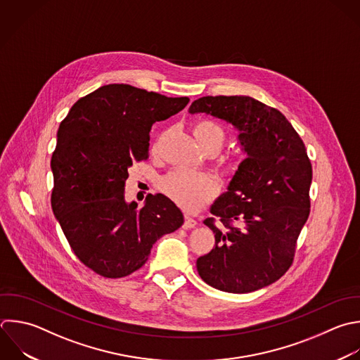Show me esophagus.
Wrapping results in <instances>:
<instances>
[{
    "label": "esophagus",
    "instance_id": "obj_1",
    "mask_svg": "<svg viewBox=\"0 0 360 360\" xmlns=\"http://www.w3.org/2000/svg\"><path fill=\"white\" fill-rule=\"evenodd\" d=\"M195 225H197V221H195L194 218H191L190 215H186V217H184V225H183V226H184L186 229L194 228Z\"/></svg>",
    "mask_w": 360,
    "mask_h": 360
}]
</instances>
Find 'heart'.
I'll return each instance as SVG.
<instances>
[{
  "label": "heart",
  "instance_id": "1",
  "mask_svg": "<svg viewBox=\"0 0 360 360\" xmlns=\"http://www.w3.org/2000/svg\"><path fill=\"white\" fill-rule=\"evenodd\" d=\"M194 136L198 145L207 150H219L225 143V131L214 121H201L194 127ZM243 156H236L225 162L224 173L235 176L243 166ZM160 187L163 193L186 211H195L212 200L218 191L217 181L205 173L187 169H176L166 174Z\"/></svg>",
  "mask_w": 360,
  "mask_h": 360
}]
</instances>
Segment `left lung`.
<instances>
[{"label": "left lung", "instance_id": "left-lung-1", "mask_svg": "<svg viewBox=\"0 0 360 360\" xmlns=\"http://www.w3.org/2000/svg\"><path fill=\"white\" fill-rule=\"evenodd\" d=\"M190 114L232 124L246 153L228 191L211 205L224 228L212 250L197 259L201 278L226 292H250L278 280L291 266L298 235L309 215L312 167L300 135L276 108L248 96L201 97Z\"/></svg>", "mask_w": 360, "mask_h": 360}]
</instances>
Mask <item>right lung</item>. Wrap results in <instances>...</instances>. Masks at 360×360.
Returning <instances> with one entry per match:
<instances>
[{
  "label": "right lung",
  "mask_w": 360,
  "mask_h": 360,
  "mask_svg": "<svg viewBox=\"0 0 360 360\" xmlns=\"http://www.w3.org/2000/svg\"><path fill=\"white\" fill-rule=\"evenodd\" d=\"M188 97L108 84L80 98L60 122L52 155V210L75 255L108 278L141 269L155 242L184 217L163 194L125 201L128 169L149 156V132L180 112Z\"/></svg>",
  "instance_id": "obj_1"
}]
</instances>
